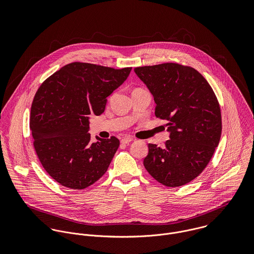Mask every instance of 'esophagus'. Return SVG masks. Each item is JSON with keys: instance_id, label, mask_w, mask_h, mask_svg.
Instances as JSON below:
<instances>
[{"instance_id": "34e87169", "label": "esophagus", "mask_w": 254, "mask_h": 254, "mask_svg": "<svg viewBox=\"0 0 254 254\" xmlns=\"http://www.w3.org/2000/svg\"><path fill=\"white\" fill-rule=\"evenodd\" d=\"M133 140H134V139H133L132 137H125V138H123V139L121 140V143H122V144H129V143H131Z\"/></svg>"}]
</instances>
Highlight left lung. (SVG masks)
<instances>
[{
  "mask_svg": "<svg viewBox=\"0 0 254 254\" xmlns=\"http://www.w3.org/2000/svg\"><path fill=\"white\" fill-rule=\"evenodd\" d=\"M156 104L155 116L167 120L170 140L148 144L146 171L166 187L196 178L209 163L221 132V109L206 79L190 66L167 63L136 67Z\"/></svg>",
  "mask_w": 254,
  "mask_h": 254,
  "instance_id": "obj_1",
  "label": "left lung"
}]
</instances>
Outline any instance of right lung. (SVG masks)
<instances>
[{
  "instance_id": "obj_1",
  "label": "right lung",
  "mask_w": 254,
  "mask_h": 254,
  "mask_svg": "<svg viewBox=\"0 0 254 254\" xmlns=\"http://www.w3.org/2000/svg\"><path fill=\"white\" fill-rule=\"evenodd\" d=\"M131 69L72 63L39 87L30 112L33 145L44 169L62 186L83 190L107 172L119 140L97 137L92 143L89 118L105 111L107 98Z\"/></svg>"
}]
</instances>
